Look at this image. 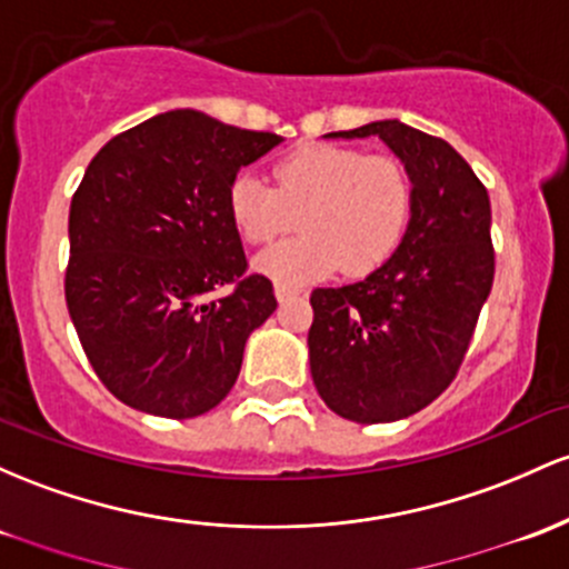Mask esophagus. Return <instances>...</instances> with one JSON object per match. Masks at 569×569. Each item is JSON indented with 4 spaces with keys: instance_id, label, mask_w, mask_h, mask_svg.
Here are the masks:
<instances>
[{
    "instance_id": "obj_1",
    "label": "esophagus",
    "mask_w": 569,
    "mask_h": 569,
    "mask_svg": "<svg viewBox=\"0 0 569 569\" xmlns=\"http://www.w3.org/2000/svg\"><path fill=\"white\" fill-rule=\"evenodd\" d=\"M297 295H299V289H295V286L274 283V297H278V302H289V299H295Z\"/></svg>"
}]
</instances>
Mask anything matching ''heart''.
<instances>
[{"instance_id": "obj_1", "label": "heart", "mask_w": 569, "mask_h": 569, "mask_svg": "<svg viewBox=\"0 0 569 569\" xmlns=\"http://www.w3.org/2000/svg\"><path fill=\"white\" fill-rule=\"evenodd\" d=\"M272 186L251 172L229 183L227 208L237 234L264 246L295 227L302 237L256 256L253 267L274 283L305 286L337 267L365 278L383 267L408 232L413 180L395 156L351 146L305 142L272 164Z\"/></svg>"}]
</instances>
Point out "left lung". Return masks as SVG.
<instances>
[{
  "label": "left lung",
  "instance_id": "1",
  "mask_svg": "<svg viewBox=\"0 0 569 569\" xmlns=\"http://www.w3.org/2000/svg\"><path fill=\"white\" fill-rule=\"evenodd\" d=\"M378 134L408 167L413 213L397 253L340 289H316L310 372L356 423L418 413L457 378L495 283L489 191L440 137L376 121L327 137Z\"/></svg>",
  "mask_w": 569,
  "mask_h": 569
}]
</instances>
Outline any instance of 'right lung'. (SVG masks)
Listing matches in <instances>:
<instances>
[{
  "instance_id": "1",
  "label": "right lung",
  "mask_w": 569,
  "mask_h": 569,
  "mask_svg": "<svg viewBox=\"0 0 569 569\" xmlns=\"http://www.w3.org/2000/svg\"><path fill=\"white\" fill-rule=\"evenodd\" d=\"M278 142L170 110L91 159L70 204L64 297L93 372L129 408L193 418L232 391L248 335L278 299L248 272L227 191ZM223 284L227 298L207 299Z\"/></svg>"
}]
</instances>
